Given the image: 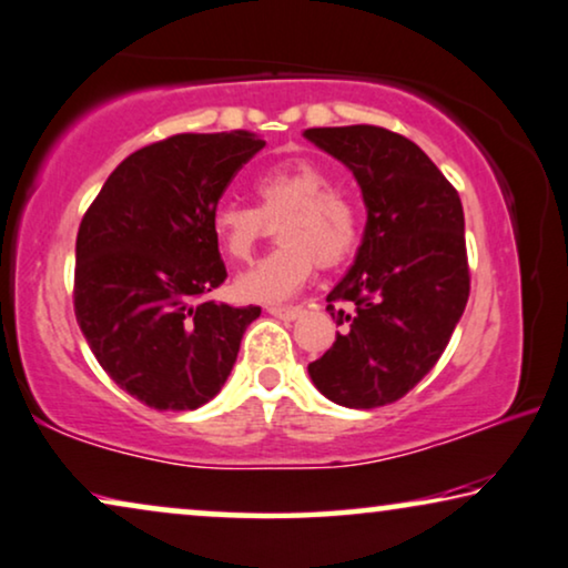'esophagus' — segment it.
<instances>
[{"instance_id": "obj_1", "label": "esophagus", "mask_w": 568, "mask_h": 568, "mask_svg": "<svg viewBox=\"0 0 568 568\" xmlns=\"http://www.w3.org/2000/svg\"><path fill=\"white\" fill-rule=\"evenodd\" d=\"M267 314L277 316V320L293 322V320H298L301 314H304V306H267Z\"/></svg>"}]
</instances>
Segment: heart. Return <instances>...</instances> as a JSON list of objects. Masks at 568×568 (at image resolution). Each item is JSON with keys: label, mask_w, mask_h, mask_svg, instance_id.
I'll return each mask as SVG.
<instances>
[{"label": "heart", "mask_w": 568, "mask_h": 568, "mask_svg": "<svg viewBox=\"0 0 568 568\" xmlns=\"http://www.w3.org/2000/svg\"><path fill=\"white\" fill-rule=\"evenodd\" d=\"M260 207L223 200L213 210V233L231 262H246L267 233V221L280 223V246L241 272L233 283L239 298L277 304L304 288L316 264L335 267L351 256L361 236L358 210L327 169L308 158H291L264 169L254 181Z\"/></svg>", "instance_id": "1"}]
</instances>
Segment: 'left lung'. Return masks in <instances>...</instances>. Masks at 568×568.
<instances>
[{"label":"left lung","instance_id":"left-lung-1","mask_svg":"<svg viewBox=\"0 0 568 568\" xmlns=\"http://www.w3.org/2000/svg\"><path fill=\"white\" fill-rule=\"evenodd\" d=\"M304 138L353 171L366 202L358 254L327 296L343 332L308 363V376L332 403L372 410L436 366L465 312L463 202L415 142L384 126H316Z\"/></svg>","mask_w":568,"mask_h":568}]
</instances>
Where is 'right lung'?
Returning a JSON list of instances; mask_svg holds the SVG:
<instances>
[{"instance_id": "right-lung-1", "label": "right lung", "mask_w": 568, "mask_h": 568, "mask_svg": "<svg viewBox=\"0 0 568 568\" xmlns=\"http://www.w3.org/2000/svg\"><path fill=\"white\" fill-rule=\"evenodd\" d=\"M262 148L244 130L173 134L124 158L82 217L74 316L103 372L155 410L210 403L262 314L202 298L229 277L213 210Z\"/></svg>"}]
</instances>
